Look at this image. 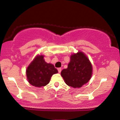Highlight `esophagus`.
Instances as JSON below:
<instances>
[{"label": "esophagus", "mask_w": 120, "mask_h": 120, "mask_svg": "<svg viewBox=\"0 0 120 120\" xmlns=\"http://www.w3.org/2000/svg\"><path fill=\"white\" fill-rule=\"evenodd\" d=\"M57 70H58L59 73H60L61 71V68H59L58 69H57Z\"/></svg>", "instance_id": "esophagus-1"}]
</instances>
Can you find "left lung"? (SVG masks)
I'll use <instances>...</instances> for the list:
<instances>
[{
	"label": "left lung",
	"mask_w": 120,
	"mask_h": 120,
	"mask_svg": "<svg viewBox=\"0 0 120 120\" xmlns=\"http://www.w3.org/2000/svg\"><path fill=\"white\" fill-rule=\"evenodd\" d=\"M92 65L86 55L78 52L71 56L68 68L61 71V76L68 86L81 87L87 83L92 75Z\"/></svg>",
	"instance_id": "left-lung-1"
}]
</instances>
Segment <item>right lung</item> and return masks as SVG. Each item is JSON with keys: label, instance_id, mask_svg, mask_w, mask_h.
Here are the masks:
<instances>
[{"label": "right lung", "instance_id": "add662e5", "mask_svg": "<svg viewBox=\"0 0 120 120\" xmlns=\"http://www.w3.org/2000/svg\"><path fill=\"white\" fill-rule=\"evenodd\" d=\"M57 69L51 64H48L43 59V56H37L26 70L29 82L35 87L45 86L49 82L53 74L57 73Z\"/></svg>", "mask_w": 120, "mask_h": 120}]
</instances>
